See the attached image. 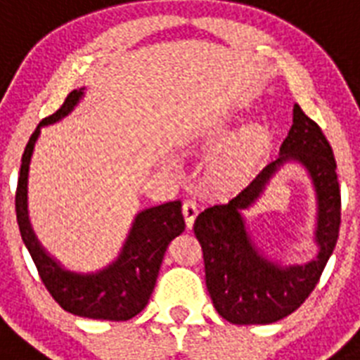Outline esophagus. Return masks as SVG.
I'll use <instances>...</instances> for the list:
<instances>
[{"mask_svg":"<svg viewBox=\"0 0 360 360\" xmlns=\"http://www.w3.org/2000/svg\"><path fill=\"white\" fill-rule=\"evenodd\" d=\"M183 216H185L186 226H188V229H192L195 216H198V205H195V201L188 199V201H185V203H183Z\"/></svg>","mask_w":360,"mask_h":360,"instance_id":"esophagus-1","label":"esophagus"}]
</instances>
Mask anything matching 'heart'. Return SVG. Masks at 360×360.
Listing matches in <instances>:
<instances>
[{"label":"heart","instance_id":"b5f03b06","mask_svg":"<svg viewBox=\"0 0 360 360\" xmlns=\"http://www.w3.org/2000/svg\"><path fill=\"white\" fill-rule=\"evenodd\" d=\"M229 135H231V124L221 120L205 131L201 146H219L221 143H225ZM271 148H273V134L269 131V128L259 126V124H250V126L241 128L229 141L221 155L214 162V179L223 185H236V183L245 181L269 155Z\"/></svg>","mask_w":360,"mask_h":360}]
</instances>
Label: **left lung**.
Wrapping results in <instances>:
<instances>
[{"label":"left lung","mask_w":360,"mask_h":360,"mask_svg":"<svg viewBox=\"0 0 360 360\" xmlns=\"http://www.w3.org/2000/svg\"><path fill=\"white\" fill-rule=\"evenodd\" d=\"M289 162L307 170L317 199V256L306 264L271 260L248 231L243 214L264 193L268 183ZM340 226V188L333 150L322 129L298 104L292 108V126L280 148V157L269 162L229 203L205 208L194 223L201 243L205 278L216 311L238 326L273 324L306 302L333 255Z\"/></svg>","instance_id":"1"}]
</instances>
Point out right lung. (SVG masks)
<instances>
[{
    "instance_id": "add662e5",
    "label": "right lung",
    "mask_w": 360,
    "mask_h": 360,
    "mask_svg": "<svg viewBox=\"0 0 360 360\" xmlns=\"http://www.w3.org/2000/svg\"><path fill=\"white\" fill-rule=\"evenodd\" d=\"M86 95V87L75 89L68 95L56 113L44 119L34 129L25 152L21 157L20 179L16 190V217L21 240L34 262L41 282L58 302L60 307L72 315L96 320H129L146 307L155 288L157 274L161 269L165 252L175 236L185 231V217L181 201H168L157 207L139 210L131 229L124 240L119 256L98 271L78 273L63 267L51 256L32 231L27 205L29 166L36 141L44 126L60 122L71 113Z\"/></svg>"
}]
</instances>
